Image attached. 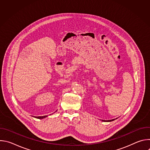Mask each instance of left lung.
Wrapping results in <instances>:
<instances>
[{
    "label": "left lung",
    "mask_w": 150,
    "mask_h": 150,
    "mask_svg": "<svg viewBox=\"0 0 150 150\" xmlns=\"http://www.w3.org/2000/svg\"><path fill=\"white\" fill-rule=\"evenodd\" d=\"M117 119V118H116ZM113 120H115V119H112V120H102L101 121L102 122H112V121H113Z\"/></svg>",
    "instance_id": "8db88e82"
}]
</instances>
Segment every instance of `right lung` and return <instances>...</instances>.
Here are the masks:
<instances>
[{"mask_svg":"<svg viewBox=\"0 0 150 150\" xmlns=\"http://www.w3.org/2000/svg\"><path fill=\"white\" fill-rule=\"evenodd\" d=\"M47 117V116H38V117H35V118H37V119H44V118H45V117Z\"/></svg>","mask_w":150,"mask_h":150,"instance_id":"1","label":"right lung"}]
</instances>
